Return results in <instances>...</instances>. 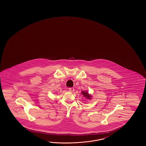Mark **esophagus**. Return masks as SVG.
I'll return each instance as SVG.
<instances>
[{
	"instance_id": "obj_1",
	"label": "esophagus",
	"mask_w": 146,
	"mask_h": 146,
	"mask_svg": "<svg viewBox=\"0 0 146 146\" xmlns=\"http://www.w3.org/2000/svg\"><path fill=\"white\" fill-rule=\"evenodd\" d=\"M68 89H69V91L70 92H71L74 91V88H69Z\"/></svg>"
}]
</instances>
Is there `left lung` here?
I'll use <instances>...</instances> for the list:
<instances>
[{
    "instance_id": "obj_1",
    "label": "left lung",
    "mask_w": 146,
    "mask_h": 146,
    "mask_svg": "<svg viewBox=\"0 0 146 146\" xmlns=\"http://www.w3.org/2000/svg\"><path fill=\"white\" fill-rule=\"evenodd\" d=\"M82 95H84V97H85L86 98L91 99V96L90 95H88L87 92L83 91V92H82Z\"/></svg>"
}]
</instances>
